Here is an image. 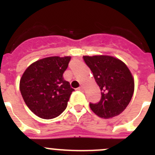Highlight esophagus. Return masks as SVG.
Here are the masks:
<instances>
[{"label": "esophagus", "instance_id": "34e87169", "mask_svg": "<svg viewBox=\"0 0 155 155\" xmlns=\"http://www.w3.org/2000/svg\"><path fill=\"white\" fill-rule=\"evenodd\" d=\"M78 89L79 91H83V90H84V87H83V86H80Z\"/></svg>", "mask_w": 155, "mask_h": 155}]
</instances>
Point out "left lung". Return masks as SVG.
Wrapping results in <instances>:
<instances>
[{
    "instance_id": "1",
    "label": "left lung",
    "mask_w": 155,
    "mask_h": 155,
    "mask_svg": "<svg viewBox=\"0 0 155 155\" xmlns=\"http://www.w3.org/2000/svg\"><path fill=\"white\" fill-rule=\"evenodd\" d=\"M101 90L98 103H90V108L101 118L109 119L124 111L132 98L134 81L124 62L110 56L83 57Z\"/></svg>"
}]
</instances>
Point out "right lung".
<instances>
[{"label":"right lung","instance_id":"add662e5","mask_svg":"<svg viewBox=\"0 0 155 155\" xmlns=\"http://www.w3.org/2000/svg\"><path fill=\"white\" fill-rule=\"evenodd\" d=\"M71 57H50L31 64L20 80V91L28 109L42 119L57 117L65 110L71 93L64 79Z\"/></svg>","mask_w":155,"mask_h":155}]
</instances>
